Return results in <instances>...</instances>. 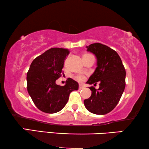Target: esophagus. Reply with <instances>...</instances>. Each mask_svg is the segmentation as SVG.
Wrapping results in <instances>:
<instances>
[{
    "instance_id": "1",
    "label": "esophagus",
    "mask_w": 149,
    "mask_h": 149,
    "mask_svg": "<svg viewBox=\"0 0 149 149\" xmlns=\"http://www.w3.org/2000/svg\"><path fill=\"white\" fill-rule=\"evenodd\" d=\"M83 88V85H81V84H79V89H82Z\"/></svg>"
}]
</instances>
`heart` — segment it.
<instances>
[{
	"mask_svg": "<svg viewBox=\"0 0 149 149\" xmlns=\"http://www.w3.org/2000/svg\"><path fill=\"white\" fill-rule=\"evenodd\" d=\"M92 56V55L89 54H85L84 56H83V57H85V56ZM76 79H77L78 81H83L85 79V77L81 76V75H80V76H77V77H76Z\"/></svg>",
	"mask_w": 149,
	"mask_h": 149,
	"instance_id": "obj_1",
	"label": "heart"
}]
</instances>
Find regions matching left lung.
<instances>
[{
    "label": "left lung",
    "instance_id": "1",
    "mask_svg": "<svg viewBox=\"0 0 149 149\" xmlns=\"http://www.w3.org/2000/svg\"><path fill=\"white\" fill-rule=\"evenodd\" d=\"M87 50L97 58V67L87 83L96 85L98 89L91 87V95L84 100L89 112L96 115H105L117 105L125 87V69L117 52L99 42L87 46Z\"/></svg>",
    "mask_w": 149,
    "mask_h": 149
}]
</instances>
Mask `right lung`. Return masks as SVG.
<instances>
[{"mask_svg":"<svg viewBox=\"0 0 149 149\" xmlns=\"http://www.w3.org/2000/svg\"><path fill=\"white\" fill-rule=\"evenodd\" d=\"M68 49L51 48L36 57L27 72V89L33 102L40 111L56 113L66 104L70 92L79 89V83L68 78L64 86L56 81L64 74V60Z\"/></svg>","mask_w":149,"mask_h":149,"instance_id":"obj_1","label":"right lung"}]
</instances>
